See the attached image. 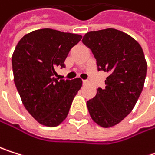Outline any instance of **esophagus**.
Wrapping results in <instances>:
<instances>
[{"instance_id": "obj_1", "label": "esophagus", "mask_w": 155, "mask_h": 155, "mask_svg": "<svg viewBox=\"0 0 155 155\" xmlns=\"http://www.w3.org/2000/svg\"><path fill=\"white\" fill-rule=\"evenodd\" d=\"M83 84H84V85H87V84H89V81L84 80V81H83Z\"/></svg>"}]
</instances>
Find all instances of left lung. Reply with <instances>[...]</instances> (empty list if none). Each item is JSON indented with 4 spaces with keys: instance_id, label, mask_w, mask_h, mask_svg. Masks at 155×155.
I'll return each mask as SVG.
<instances>
[{
    "instance_id": "left-lung-1",
    "label": "left lung",
    "mask_w": 155,
    "mask_h": 155,
    "mask_svg": "<svg viewBox=\"0 0 155 155\" xmlns=\"http://www.w3.org/2000/svg\"><path fill=\"white\" fill-rule=\"evenodd\" d=\"M96 59L98 71L108 72L105 88L87 101L92 119L108 128L134 109L143 88L147 64L141 45L130 35L109 28L87 32L82 40Z\"/></svg>"
}]
</instances>
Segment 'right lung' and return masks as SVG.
Returning <instances> with one entry per match:
<instances>
[{"instance_id":"add662e5","label":"right lung","mask_w":155,"mask_h":155,"mask_svg":"<svg viewBox=\"0 0 155 155\" xmlns=\"http://www.w3.org/2000/svg\"><path fill=\"white\" fill-rule=\"evenodd\" d=\"M82 35L41 29L25 34L12 58L14 84L29 114L41 124L54 127L67 117L83 82L54 78Z\"/></svg>"}]
</instances>
